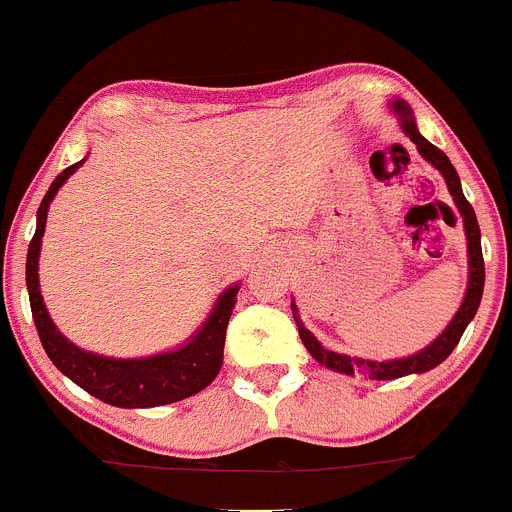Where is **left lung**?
Returning a JSON list of instances; mask_svg holds the SVG:
<instances>
[{
  "label": "left lung",
  "instance_id": "left-lung-1",
  "mask_svg": "<svg viewBox=\"0 0 512 512\" xmlns=\"http://www.w3.org/2000/svg\"><path fill=\"white\" fill-rule=\"evenodd\" d=\"M393 112L400 117V127H403L405 135L410 137V142L418 145V152L445 177L448 182V190L453 195L455 205H458L460 215H463V230H465V240H468V290H465L463 305L460 310L455 312V317L450 320V325L445 327L443 335L435 337L428 347H423L420 352L410 357H400V360H385V362H375V360H362V357H350V355H340V352H332L327 347H322L317 342V337L302 325L300 315H297V305L292 302V315H295L297 322V332H300V340L305 342L307 352L315 357L320 365L330 367L335 372H345V375H367L370 380H395V377L403 375H413V372H428L433 367H438L450 352L455 350V345L463 337L465 327L470 325V320L475 317L480 307V297H483V285H485V262H483V247H480V227H478V217H475L473 205L465 200L463 187H460V177L455 172V167L450 165V160L445 157L443 150H438L435 145H430L423 135L418 132V124H415L413 109L408 107V102L403 99H395Z\"/></svg>",
  "mask_w": 512,
  "mask_h": 512
}]
</instances>
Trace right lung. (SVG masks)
Returning a JSON list of instances; mask_svg holds the SVG:
<instances>
[{
    "mask_svg": "<svg viewBox=\"0 0 512 512\" xmlns=\"http://www.w3.org/2000/svg\"><path fill=\"white\" fill-rule=\"evenodd\" d=\"M82 165L84 160L67 167L49 185L47 195L37 210V232L29 242V305H32L34 325H37L44 352L57 365L59 372H64L69 380L77 382L79 388L87 390L89 395L99 398L102 403L114 405V408H157V405H170L190 398V395L205 390L220 372L227 322H230L240 285L227 287L217 297L210 317L202 322L200 330L185 345L170 352H160V355L135 357V360H119V357H104L97 352L82 350L57 330L47 307H44L42 292H39V250H42L49 202L54 200L59 187L69 180V175H74Z\"/></svg>",
    "mask_w": 512,
    "mask_h": 512,
    "instance_id": "right-lung-1",
    "label": "right lung"
}]
</instances>
